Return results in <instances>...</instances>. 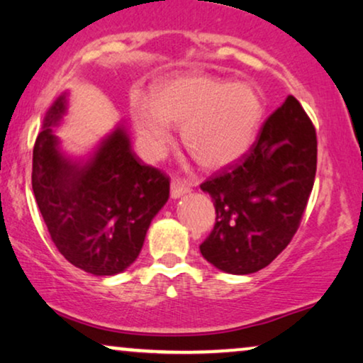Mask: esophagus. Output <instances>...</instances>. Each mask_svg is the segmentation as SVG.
<instances>
[{
    "label": "esophagus",
    "instance_id": "1",
    "mask_svg": "<svg viewBox=\"0 0 363 363\" xmlns=\"http://www.w3.org/2000/svg\"><path fill=\"white\" fill-rule=\"evenodd\" d=\"M191 191V184L187 181H182V179H172L171 182V196L174 199L184 196L186 192Z\"/></svg>",
    "mask_w": 363,
    "mask_h": 363
}]
</instances>
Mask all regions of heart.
<instances>
[{"mask_svg":"<svg viewBox=\"0 0 363 363\" xmlns=\"http://www.w3.org/2000/svg\"><path fill=\"white\" fill-rule=\"evenodd\" d=\"M133 121L147 156L159 157L182 125V144L202 167L238 161L252 146L264 119V101L254 86L211 76H182L154 88L152 101L136 96Z\"/></svg>","mask_w":363,"mask_h":363,"instance_id":"1","label":"heart"}]
</instances>
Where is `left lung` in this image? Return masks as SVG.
<instances>
[{
    "label": "left lung",
    "instance_id": "1",
    "mask_svg": "<svg viewBox=\"0 0 363 363\" xmlns=\"http://www.w3.org/2000/svg\"><path fill=\"white\" fill-rule=\"evenodd\" d=\"M315 171V128L289 96L249 151L201 184L216 207L214 229L199 245L202 257L239 275L269 265L301 225Z\"/></svg>",
    "mask_w": 363,
    "mask_h": 363
}]
</instances>
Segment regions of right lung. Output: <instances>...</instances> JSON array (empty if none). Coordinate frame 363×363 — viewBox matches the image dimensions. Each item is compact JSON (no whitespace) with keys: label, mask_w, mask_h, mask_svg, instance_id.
I'll return each instance as SVG.
<instances>
[{"label":"right lung","mask_w":363,"mask_h":363,"mask_svg":"<svg viewBox=\"0 0 363 363\" xmlns=\"http://www.w3.org/2000/svg\"><path fill=\"white\" fill-rule=\"evenodd\" d=\"M66 109L48 111L33 149V192L56 249L77 269L114 275L141 252L152 217L169 199V177L139 161L124 128L104 139L84 166L57 151L52 125Z\"/></svg>","instance_id":"1"}]
</instances>
